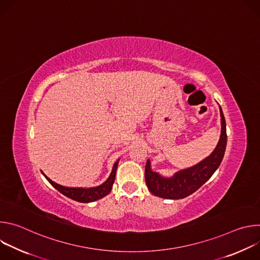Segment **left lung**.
Here are the masks:
<instances>
[{
    "mask_svg": "<svg viewBox=\"0 0 260 260\" xmlns=\"http://www.w3.org/2000/svg\"><path fill=\"white\" fill-rule=\"evenodd\" d=\"M220 115L221 136L218 145L213 153L199 165L187 170L180 171L172 178H164L157 173L152 172L150 161H147L145 167V181L151 193L169 200L184 199L197 191L212 177L223 159L228 142L226 123L221 107Z\"/></svg>",
    "mask_w": 260,
    "mask_h": 260,
    "instance_id": "1",
    "label": "left lung"
}]
</instances>
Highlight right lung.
Instances as JSON below:
<instances>
[{"mask_svg":"<svg viewBox=\"0 0 260 260\" xmlns=\"http://www.w3.org/2000/svg\"><path fill=\"white\" fill-rule=\"evenodd\" d=\"M117 166H118V161H116L113 166V170L112 173H111L110 177L108 178V180L103 183L100 186L93 187V188H70V187H64L61 186V185L53 182L52 180H50L47 176H45V178L48 180V182L52 185V186L57 189L59 192H61L63 196L74 200L77 201L80 203H90V202H94L96 200H100L104 197H106L107 194H109V192L112 189L113 183L115 181V175H116V170H117Z\"/></svg>","mask_w":260,"mask_h":260,"instance_id":"1","label":"right lung"}]
</instances>
